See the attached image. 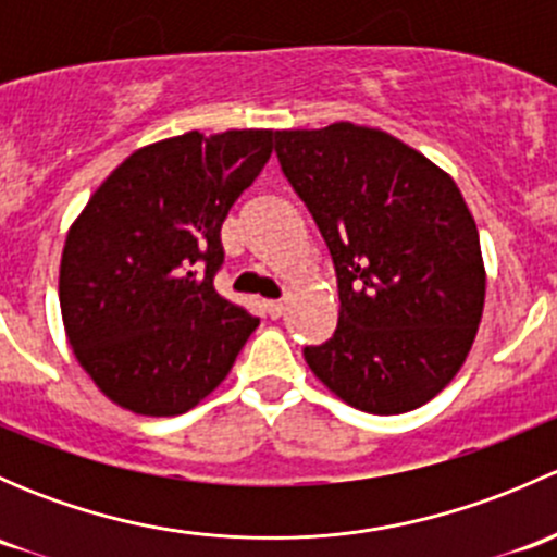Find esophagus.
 Instances as JSON below:
<instances>
[{
  "label": "esophagus",
  "mask_w": 557,
  "mask_h": 557,
  "mask_svg": "<svg viewBox=\"0 0 557 557\" xmlns=\"http://www.w3.org/2000/svg\"><path fill=\"white\" fill-rule=\"evenodd\" d=\"M263 307H267L269 318H280V314L285 312V305H283V301H267V305H263Z\"/></svg>",
  "instance_id": "esophagus-1"
}]
</instances>
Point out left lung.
Listing matches in <instances>:
<instances>
[{"label":"left lung","instance_id":"1","mask_svg":"<svg viewBox=\"0 0 557 557\" xmlns=\"http://www.w3.org/2000/svg\"><path fill=\"white\" fill-rule=\"evenodd\" d=\"M274 153L331 252L339 323L305 358L369 414L431 401L458 374L485 305L474 218L450 174L380 128L274 132Z\"/></svg>","mask_w":557,"mask_h":557}]
</instances>
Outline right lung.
Returning <instances> with one entry per match:
<instances>
[{"label": "right lung", "mask_w": 557, "mask_h": 557, "mask_svg": "<svg viewBox=\"0 0 557 557\" xmlns=\"http://www.w3.org/2000/svg\"><path fill=\"white\" fill-rule=\"evenodd\" d=\"M269 128L148 145L88 199L66 234L59 301L99 391L150 418L215 391L258 318L215 290L221 226L272 156Z\"/></svg>", "instance_id": "right-lung-1"}]
</instances>
